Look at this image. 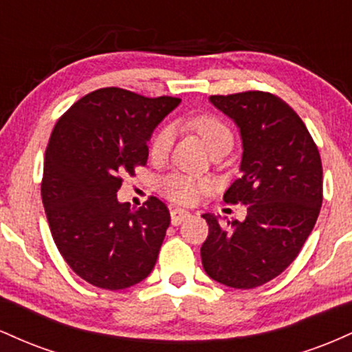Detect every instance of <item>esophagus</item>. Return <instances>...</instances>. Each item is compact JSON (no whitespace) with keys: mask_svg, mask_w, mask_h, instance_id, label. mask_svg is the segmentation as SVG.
I'll use <instances>...</instances> for the list:
<instances>
[{"mask_svg":"<svg viewBox=\"0 0 352 352\" xmlns=\"http://www.w3.org/2000/svg\"><path fill=\"white\" fill-rule=\"evenodd\" d=\"M187 218H190V212H187V210L175 208V210H172V212H170V220H172L173 227H179V225L184 223Z\"/></svg>","mask_w":352,"mask_h":352,"instance_id":"1","label":"esophagus"}]
</instances>
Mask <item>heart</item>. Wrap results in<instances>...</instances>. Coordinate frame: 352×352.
<instances>
[{"label": "heart", "mask_w": 352, "mask_h": 352, "mask_svg": "<svg viewBox=\"0 0 352 352\" xmlns=\"http://www.w3.org/2000/svg\"><path fill=\"white\" fill-rule=\"evenodd\" d=\"M187 125L195 129L199 132L201 140L208 147V151L218 147L221 144L232 142L233 134L228 129V125L220 120L215 116H199L190 119ZM173 139H175V131L172 125H164L157 135L153 137V142L151 147V155L153 159H162L172 148ZM159 190L162 192L164 197L172 200L173 204L180 205H192L200 200L204 193L210 190V180L201 179V177L190 175V173L173 172L165 175L159 182Z\"/></svg>", "instance_id": "obj_1"}]
</instances>
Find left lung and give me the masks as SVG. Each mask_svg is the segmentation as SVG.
<instances>
[{"label":"left lung","instance_id":"obj_1","mask_svg":"<svg viewBox=\"0 0 352 352\" xmlns=\"http://www.w3.org/2000/svg\"><path fill=\"white\" fill-rule=\"evenodd\" d=\"M235 122L241 139L240 179L225 201L248 204L243 221L204 213L208 238L201 265L212 280L236 289L265 285L293 263L322 204V167L300 116L268 92L208 99Z\"/></svg>","mask_w":352,"mask_h":352}]
</instances>
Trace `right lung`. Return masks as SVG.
I'll return each instance as SVG.
<instances>
[{"instance_id":"1","label":"right lung","mask_w":352,"mask_h":352,"mask_svg":"<svg viewBox=\"0 0 352 352\" xmlns=\"http://www.w3.org/2000/svg\"><path fill=\"white\" fill-rule=\"evenodd\" d=\"M182 102L119 87L84 96L56 122L41 195L59 253L98 288H131L155 266L170 213L151 197L139 210L117 200L120 177L147 164L155 127Z\"/></svg>"}]
</instances>
